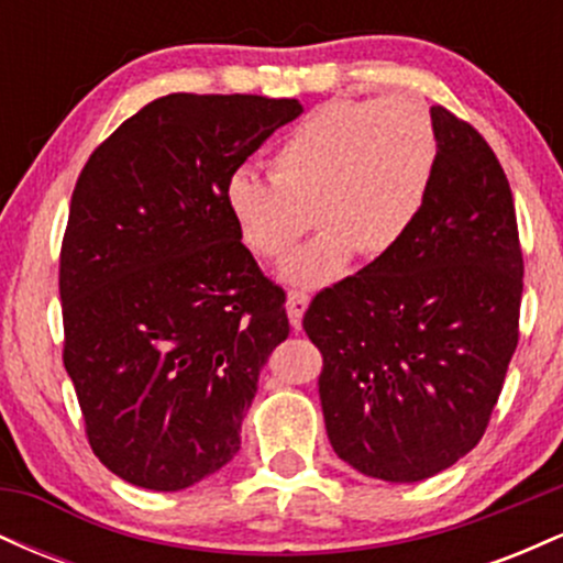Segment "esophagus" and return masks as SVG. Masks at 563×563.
Here are the masks:
<instances>
[{
  "mask_svg": "<svg viewBox=\"0 0 563 563\" xmlns=\"http://www.w3.org/2000/svg\"><path fill=\"white\" fill-rule=\"evenodd\" d=\"M309 303V294L307 290H288V299H286V309H288V320L290 325L299 331L301 328V318H303V309Z\"/></svg>",
  "mask_w": 563,
  "mask_h": 563,
  "instance_id": "1",
  "label": "esophagus"
}]
</instances>
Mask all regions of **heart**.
I'll return each instance as SVG.
<instances>
[{"mask_svg": "<svg viewBox=\"0 0 563 563\" xmlns=\"http://www.w3.org/2000/svg\"><path fill=\"white\" fill-rule=\"evenodd\" d=\"M437 172L434 121L421 102L331 100L296 124L269 156V179L238 169L224 203L245 249L280 260L314 224V241L280 267L286 283L339 280L354 254L378 262L410 238Z\"/></svg>", "mask_w": 563, "mask_h": 563, "instance_id": "obj_1", "label": "heart"}]
</instances>
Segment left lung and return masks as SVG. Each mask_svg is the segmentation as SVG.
Segmentation results:
<instances>
[{
    "label": "left lung",
    "instance_id": "1",
    "mask_svg": "<svg viewBox=\"0 0 563 563\" xmlns=\"http://www.w3.org/2000/svg\"><path fill=\"white\" fill-rule=\"evenodd\" d=\"M437 172L410 238L320 290L303 331L320 349L328 439L384 482H421L479 444L519 344V228L500 161L468 121L431 108Z\"/></svg>",
    "mask_w": 563,
    "mask_h": 563
}]
</instances>
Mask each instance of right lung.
I'll list each match as a JSON object with an SVG mask.
<instances>
[{"mask_svg":"<svg viewBox=\"0 0 563 563\" xmlns=\"http://www.w3.org/2000/svg\"><path fill=\"white\" fill-rule=\"evenodd\" d=\"M299 100L166 95L95 147L60 245L63 365L89 448L134 487L177 493L241 450L286 290L241 243L224 185Z\"/></svg>","mask_w":563,"mask_h":563,"instance_id":"right-lung-1","label":"right lung"}]
</instances>
